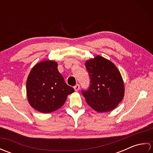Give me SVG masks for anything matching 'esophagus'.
<instances>
[{
	"label": "esophagus",
	"mask_w": 153,
	"mask_h": 153,
	"mask_svg": "<svg viewBox=\"0 0 153 153\" xmlns=\"http://www.w3.org/2000/svg\"><path fill=\"white\" fill-rule=\"evenodd\" d=\"M74 89L75 90V91H76V92L78 91L79 89V84H77V85H75L74 87Z\"/></svg>",
	"instance_id": "34e87169"
}]
</instances>
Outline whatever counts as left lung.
<instances>
[{"label": "left lung", "mask_w": 153, "mask_h": 153, "mask_svg": "<svg viewBox=\"0 0 153 153\" xmlns=\"http://www.w3.org/2000/svg\"><path fill=\"white\" fill-rule=\"evenodd\" d=\"M91 85L82 91L87 103L98 112L112 111L124 96L122 75L115 64L99 55L85 62Z\"/></svg>", "instance_id": "obj_1"}]
</instances>
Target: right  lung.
<instances>
[{
    "mask_svg": "<svg viewBox=\"0 0 153 153\" xmlns=\"http://www.w3.org/2000/svg\"><path fill=\"white\" fill-rule=\"evenodd\" d=\"M56 62L43 60L35 64L27 77L26 91L32 108L42 113L54 112L62 106L68 95L74 92L58 70Z\"/></svg>",
    "mask_w": 153,
    "mask_h": 153,
    "instance_id": "right-lung-1",
    "label": "right lung"
}]
</instances>
